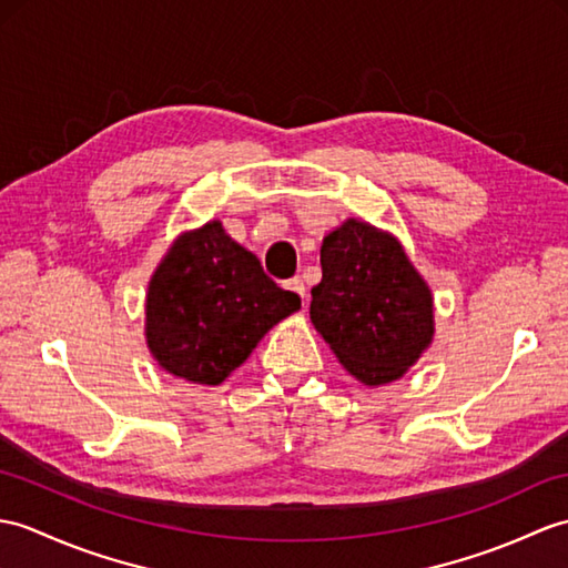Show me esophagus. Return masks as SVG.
<instances>
[{"label":"esophagus","mask_w":568,"mask_h":568,"mask_svg":"<svg viewBox=\"0 0 568 568\" xmlns=\"http://www.w3.org/2000/svg\"><path fill=\"white\" fill-rule=\"evenodd\" d=\"M285 287L293 290V293L300 295L302 300H305V295H307V293H305V281H302V278H290V281L285 283Z\"/></svg>","instance_id":"esophagus-1"}]
</instances>
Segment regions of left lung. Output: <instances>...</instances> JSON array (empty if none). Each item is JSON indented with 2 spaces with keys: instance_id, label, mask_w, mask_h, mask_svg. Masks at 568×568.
<instances>
[{
  "instance_id": "left-lung-1",
  "label": "left lung",
  "mask_w": 568,
  "mask_h": 568,
  "mask_svg": "<svg viewBox=\"0 0 568 568\" xmlns=\"http://www.w3.org/2000/svg\"><path fill=\"white\" fill-rule=\"evenodd\" d=\"M310 316L338 363L365 385L402 377L433 338L428 285L389 234L358 220L324 240Z\"/></svg>"
}]
</instances>
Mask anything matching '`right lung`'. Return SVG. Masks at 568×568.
<instances>
[{"label":"right lung","instance_id":"add662e5","mask_svg":"<svg viewBox=\"0 0 568 568\" xmlns=\"http://www.w3.org/2000/svg\"><path fill=\"white\" fill-rule=\"evenodd\" d=\"M295 310L300 297L275 285L220 222H207L179 236L152 275L148 344L166 373L220 385Z\"/></svg>","mask_w":568,"mask_h":568}]
</instances>
